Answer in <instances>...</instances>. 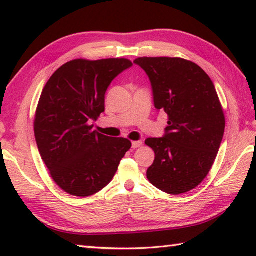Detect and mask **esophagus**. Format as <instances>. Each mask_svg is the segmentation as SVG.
Masks as SVG:
<instances>
[{
	"label": "esophagus",
	"mask_w": 256,
	"mask_h": 256,
	"mask_svg": "<svg viewBox=\"0 0 256 256\" xmlns=\"http://www.w3.org/2000/svg\"><path fill=\"white\" fill-rule=\"evenodd\" d=\"M141 146H142V141H133V142H132V148H133V149L140 148Z\"/></svg>",
	"instance_id": "obj_1"
}]
</instances>
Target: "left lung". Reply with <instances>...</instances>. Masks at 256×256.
I'll use <instances>...</instances> for the list:
<instances>
[{"mask_svg": "<svg viewBox=\"0 0 256 256\" xmlns=\"http://www.w3.org/2000/svg\"><path fill=\"white\" fill-rule=\"evenodd\" d=\"M134 63L149 78L156 110L168 115L164 136L146 140L156 156L146 177L168 194L188 192L209 174L224 138L226 120L214 82L183 58H138Z\"/></svg>", "mask_w": 256, "mask_h": 256, "instance_id": "1", "label": "left lung"}]
</instances>
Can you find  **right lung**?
<instances>
[{
    "mask_svg": "<svg viewBox=\"0 0 256 256\" xmlns=\"http://www.w3.org/2000/svg\"><path fill=\"white\" fill-rule=\"evenodd\" d=\"M132 66L126 58L74 60L42 89L34 128L38 150L55 183L71 196L102 190L131 148L128 138L104 136L90 124L105 112L112 81Z\"/></svg>",
    "mask_w": 256,
    "mask_h": 256,
    "instance_id": "1",
    "label": "right lung"
}]
</instances>
